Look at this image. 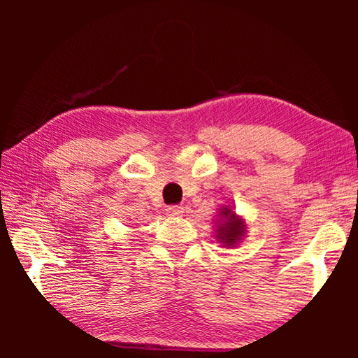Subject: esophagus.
I'll return each instance as SVG.
<instances>
[{"label": "esophagus", "instance_id": "34e87169", "mask_svg": "<svg viewBox=\"0 0 358 358\" xmlns=\"http://www.w3.org/2000/svg\"><path fill=\"white\" fill-rule=\"evenodd\" d=\"M167 215L169 216H181L183 215V207H181V205H169Z\"/></svg>", "mask_w": 358, "mask_h": 358}]
</instances>
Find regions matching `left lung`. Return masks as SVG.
Wrapping results in <instances>:
<instances>
[{"instance_id": "8db88e82", "label": "left lung", "mask_w": 358, "mask_h": 358, "mask_svg": "<svg viewBox=\"0 0 358 358\" xmlns=\"http://www.w3.org/2000/svg\"><path fill=\"white\" fill-rule=\"evenodd\" d=\"M222 215L227 216V220L217 227V238L226 246H232L235 240H238L243 235V221L237 220V216L230 208H222Z\"/></svg>"}]
</instances>
